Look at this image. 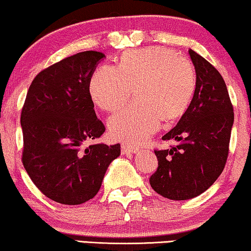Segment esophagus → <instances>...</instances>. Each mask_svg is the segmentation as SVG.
<instances>
[{"mask_svg": "<svg viewBox=\"0 0 251 251\" xmlns=\"http://www.w3.org/2000/svg\"><path fill=\"white\" fill-rule=\"evenodd\" d=\"M121 151L123 155H126V153H136L139 151V149L137 147H133V146H129L128 144H122Z\"/></svg>", "mask_w": 251, "mask_h": 251, "instance_id": "esophagus-1", "label": "esophagus"}]
</instances>
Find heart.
Masks as SVG:
<instances>
[{
    "instance_id": "heart-1",
    "label": "heart",
    "mask_w": 251,
    "mask_h": 251,
    "mask_svg": "<svg viewBox=\"0 0 251 251\" xmlns=\"http://www.w3.org/2000/svg\"><path fill=\"white\" fill-rule=\"evenodd\" d=\"M134 92L137 100L111 117L110 132L117 140L141 144L165 120L182 114L195 90V75L186 57L148 47L126 52L118 67L104 65L90 80V94L106 111L122 106Z\"/></svg>"
}]
</instances>
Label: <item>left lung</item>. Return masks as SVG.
Instances as JSON below:
<instances>
[{"label":"left lung","instance_id":"obj_1","mask_svg":"<svg viewBox=\"0 0 251 251\" xmlns=\"http://www.w3.org/2000/svg\"><path fill=\"white\" fill-rule=\"evenodd\" d=\"M188 53L196 73L194 95L176 126L161 138L179 144L155 150L158 168L149 178L153 191L174 201L202 194L221 175L234 119L221 74L194 50Z\"/></svg>","mask_w":251,"mask_h":251}]
</instances>
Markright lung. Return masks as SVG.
Returning a JSON list of instances; mask_svg holds the SVG:
<instances>
[{
    "label": "right lung",
    "mask_w": 251,
    "mask_h": 251,
    "mask_svg": "<svg viewBox=\"0 0 251 251\" xmlns=\"http://www.w3.org/2000/svg\"><path fill=\"white\" fill-rule=\"evenodd\" d=\"M103 52L83 51L41 71L21 112L22 163L33 184L52 201L77 205L98 194L120 144L91 145L102 136L90 80Z\"/></svg>",
    "instance_id": "obj_1"
}]
</instances>
